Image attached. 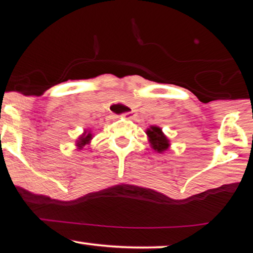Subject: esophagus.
<instances>
[{"instance_id": "1", "label": "esophagus", "mask_w": 253, "mask_h": 253, "mask_svg": "<svg viewBox=\"0 0 253 253\" xmlns=\"http://www.w3.org/2000/svg\"><path fill=\"white\" fill-rule=\"evenodd\" d=\"M123 116H124V117H128V118H130V117L134 116V112H133V111H128V112L123 113Z\"/></svg>"}]
</instances>
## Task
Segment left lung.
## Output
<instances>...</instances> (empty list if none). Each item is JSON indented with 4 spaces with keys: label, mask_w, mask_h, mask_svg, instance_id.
Here are the masks:
<instances>
[{
    "label": "left lung",
    "mask_w": 253,
    "mask_h": 253,
    "mask_svg": "<svg viewBox=\"0 0 253 253\" xmlns=\"http://www.w3.org/2000/svg\"><path fill=\"white\" fill-rule=\"evenodd\" d=\"M147 134L149 136V141H150L152 148H154L155 150H157L158 152H163L169 148V140H167V137L163 134V131L159 127L151 126L147 130Z\"/></svg>",
    "instance_id": "8db88e82"
}]
</instances>
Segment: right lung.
<instances>
[{
  "instance_id": "1",
  "label": "right lung",
  "mask_w": 253,
  "mask_h": 253,
  "mask_svg": "<svg viewBox=\"0 0 253 253\" xmlns=\"http://www.w3.org/2000/svg\"><path fill=\"white\" fill-rule=\"evenodd\" d=\"M91 140V134L90 133H88V134H86L84 133L83 136H80L79 137V140H78V147L79 148H83L84 144H87V143H89V141Z\"/></svg>"
}]
</instances>
